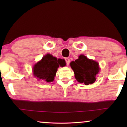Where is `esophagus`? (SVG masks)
Wrapping results in <instances>:
<instances>
[{
	"label": "esophagus",
	"instance_id": "34e87169",
	"mask_svg": "<svg viewBox=\"0 0 127 127\" xmlns=\"http://www.w3.org/2000/svg\"><path fill=\"white\" fill-rule=\"evenodd\" d=\"M65 61H66V63L67 66H68L69 65V63H70V60H69L68 58H65Z\"/></svg>",
	"mask_w": 127,
	"mask_h": 127
}]
</instances>
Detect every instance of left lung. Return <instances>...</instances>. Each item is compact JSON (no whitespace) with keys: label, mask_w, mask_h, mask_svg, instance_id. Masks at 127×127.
<instances>
[{"label":"left lung","mask_w":127,"mask_h":127,"mask_svg":"<svg viewBox=\"0 0 127 127\" xmlns=\"http://www.w3.org/2000/svg\"><path fill=\"white\" fill-rule=\"evenodd\" d=\"M70 65L77 81L85 85L94 83L100 70L98 62L90 60L84 55H80L77 60L71 62Z\"/></svg>","instance_id":"8db88e82"}]
</instances>
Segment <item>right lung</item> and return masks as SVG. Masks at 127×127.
<instances>
[{
	"label": "right lung",
	"instance_id": "obj_1",
	"mask_svg": "<svg viewBox=\"0 0 127 127\" xmlns=\"http://www.w3.org/2000/svg\"><path fill=\"white\" fill-rule=\"evenodd\" d=\"M65 61L54 57L53 55L47 54L43 58L37 62L33 67V75L38 80H44L49 83L54 81V77L58 67L65 66Z\"/></svg>",
	"mask_w": 127,
	"mask_h": 127
}]
</instances>
